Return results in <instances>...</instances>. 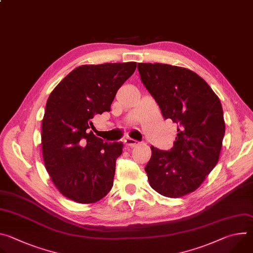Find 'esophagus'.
I'll return each instance as SVG.
<instances>
[{"instance_id": "1", "label": "esophagus", "mask_w": 253, "mask_h": 253, "mask_svg": "<svg viewBox=\"0 0 253 253\" xmlns=\"http://www.w3.org/2000/svg\"><path fill=\"white\" fill-rule=\"evenodd\" d=\"M124 144L126 146H129V147H136V146H138L139 145V142L138 141H136V140H134V139H131V138H126L125 140H124Z\"/></svg>"}]
</instances>
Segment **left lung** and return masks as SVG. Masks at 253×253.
Segmentation results:
<instances>
[{
  "mask_svg": "<svg viewBox=\"0 0 253 253\" xmlns=\"http://www.w3.org/2000/svg\"><path fill=\"white\" fill-rule=\"evenodd\" d=\"M143 84L164 119L178 124L170 151L151 146L145 167L150 186L178 198L195 191L217 164L225 133L219 98L193 71L160 63H138Z\"/></svg>",
  "mask_w": 253,
  "mask_h": 253,
  "instance_id": "1",
  "label": "left lung"
}]
</instances>
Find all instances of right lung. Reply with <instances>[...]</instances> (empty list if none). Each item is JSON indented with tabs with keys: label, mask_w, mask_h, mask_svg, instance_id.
Returning a JSON list of instances; mask_svg holds the SVG:
<instances>
[{
	"label": "right lung",
	"mask_w": 253,
	"mask_h": 253,
	"mask_svg": "<svg viewBox=\"0 0 253 253\" xmlns=\"http://www.w3.org/2000/svg\"><path fill=\"white\" fill-rule=\"evenodd\" d=\"M136 62L82 65L52 91L42 120V153L59 192L77 203H95L113 186L120 142L104 143L90 130L96 114L110 111Z\"/></svg>",
	"instance_id": "1"
}]
</instances>
